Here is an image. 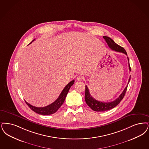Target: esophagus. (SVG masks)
I'll list each match as a JSON object with an SVG mask.
<instances>
[{
  "mask_svg": "<svg viewBox=\"0 0 149 149\" xmlns=\"http://www.w3.org/2000/svg\"><path fill=\"white\" fill-rule=\"evenodd\" d=\"M83 77L79 75V76H78L77 77V81H81L83 80Z\"/></svg>",
  "mask_w": 149,
  "mask_h": 149,
  "instance_id": "34e87169",
  "label": "esophagus"
}]
</instances>
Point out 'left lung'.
<instances>
[{
    "label": "left lung",
    "mask_w": 149,
    "mask_h": 149,
    "mask_svg": "<svg viewBox=\"0 0 149 149\" xmlns=\"http://www.w3.org/2000/svg\"><path fill=\"white\" fill-rule=\"evenodd\" d=\"M103 38L105 40L106 42H107L108 46L109 48H110L111 50H114L117 52H120L124 53L127 55L126 52L125 51V49L123 47H120L119 45H118L116 43H115L112 39L110 38L104 36ZM127 59L129 61V70L131 71V68L129 64V60L127 57ZM131 77H130L128 84L127 86H126L125 89L123 91V93L120 94V95L119 97L115 99L114 101H111V102H101V101H97L95 100L92 96L90 95V94L89 90L88 88V86L86 85L85 86V100L87 105L89 107L93 110L95 111H105L109 110L113 107H115L117 106L120 102L122 100L123 97L125 96V93L126 91L127 88L128 86V84L129 83V81L130 80Z\"/></svg>",
    "instance_id": "1"
}]
</instances>
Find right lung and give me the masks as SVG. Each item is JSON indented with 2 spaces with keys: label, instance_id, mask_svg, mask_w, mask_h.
<instances>
[{
  "label": "right lung",
  "instance_id": "right-lung-1",
  "mask_svg": "<svg viewBox=\"0 0 149 149\" xmlns=\"http://www.w3.org/2000/svg\"><path fill=\"white\" fill-rule=\"evenodd\" d=\"M34 40L35 39H34L32 42H33ZM32 42L30 43H31ZM74 83V80H72L68 84L66 85L65 87L64 88V89L63 90L61 93H60L58 98L53 103H52L51 104L49 105L47 107H36L30 105L26 101H25L26 104L28 105V106L30 107L33 111L36 112V113H39L42 115H49L53 114L56 113L60 107L63 105L66 96L69 92V90Z\"/></svg>",
  "mask_w": 149,
  "mask_h": 149
}]
</instances>
